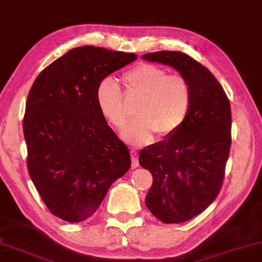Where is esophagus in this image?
Masks as SVG:
<instances>
[{
	"label": "esophagus",
	"mask_w": 262,
	"mask_h": 262,
	"mask_svg": "<svg viewBox=\"0 0 262 262\" xmlns=\"http://www.w3.org/2000/svg\"><path fill=\"white\" fill-rule=\"evenodd\" d=\"M130 156H132V167L133 168H136V167H139V153L136 150H132Z\"/></svg>",
	"instance_id": "obj_1"
}]
</instances>
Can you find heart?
I'll use <instances>...</instances> for the list:
<instances>
[{
  "label": "heart",
  "instance_id": "1",
  "mask_svg": "<svg viewBox=\"0 0 262 262\" xmlns=\"http://www.w3.org/2000/svg\"><path fill=\"white\" fill-rule=\"evenodd\" d=\"M126 94L139 97L135 114L123 130V138L133 144H146L159 138H167L181 127L188 114L192 93L185 77L168 74L166 69L142 63L122 77ZM96 101L104 118L115 127L122 128L128 114L123 95L112 79H103L96 88Z\"/></svg>",
  "mask_w": 262,
  "mask_h": 262
}]
</instances>
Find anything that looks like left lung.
<instances>
[{
  "label": "left lung",
  "instance_id": "obj_1",
  "mask_svg": "<svg viewBox=\"0 0 262 262\" xmlns=\"http://www.w3.org/2000/svg\"><path fill=\"white\" fill-rule=\"evenodd\" d=\"M142 58L177 69L192 93L181 127L139 156L153 175L148 209L165 224H180L204 212L220 192L232 141L231 104L215 76L187 54L161 50Z\"/></svg>",
  "mask_w": 262,
  "mask_h": 262
}]
</instances>
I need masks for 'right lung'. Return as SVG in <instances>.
<instances>
[{
    "label": "right lung",
    "instance_id": "right-lung-1",
    "mask_svg": "<svg viewBox=\"0 0 262 262\" xmlns=\"http://www.w3.org/2000/svg\"><path fill=\"white\" fill-rule=\"evenodd\" d=\"M138 56L83 46L58 57L34 81L23 133L30 179L54 215L80 222L130 168L126 144L101 113L96 88Z\"/></svg>",
    "mask_w": 262,
    "mask_h": 262
}]
</instances>
